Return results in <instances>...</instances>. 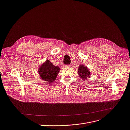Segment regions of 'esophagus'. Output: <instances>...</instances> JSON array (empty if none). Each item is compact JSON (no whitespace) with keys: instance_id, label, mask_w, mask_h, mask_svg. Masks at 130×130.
<instances>
[{"instance_id":"esophagus-1","label":"esophagus","mask_w":130,"mask_h":130,"mask_svg":"<svg viewBox=\"0 0 130 130\" xmlns=\"http://www.w3.org/2000/svg\"><path fill=\"white\" fill-rule=\"evenodd\" d=\"M65 66V67H70V66H71V65H66V66Z\"/></svg>"}]
</instances>
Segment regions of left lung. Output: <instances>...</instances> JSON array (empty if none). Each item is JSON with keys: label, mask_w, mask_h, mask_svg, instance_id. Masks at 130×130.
Instances as JSON below:
<instances>
[{"label": "left lung", "mask_w": 130, "mask_h": 130, "mask_svg": "<svg viewBox=\"0 0 130 130\" xmlns=\"http://www.w3.org/2000/svg\"><path fill=\"white\" fill-rule=\"evenodd\" d=\"M78 73L79 77L82 80H85L86 78L91 77V73L89 69L83 64L79 66V68H78Z\"/></svg>", "instance_id": "obj_1"}]
</instances>
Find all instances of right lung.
I'll use <instances>...</instances> for the list:
<instances>
[{"instance_id":"1","label":"right lung","mask_w":130,"mask_h":130,"mask_svg":"<svg viewBox=\"0 0 130 130\" xmlns=\"http://www.w3.org/2000/svg\"><path fill=\"white\" fill-rule=\"evenodd\" d=\"M59 70V67L54 66L49 60H47L40 66L38 72L42 80L48 83H53L56 79Z\"/></svg>"}]
</instances>
